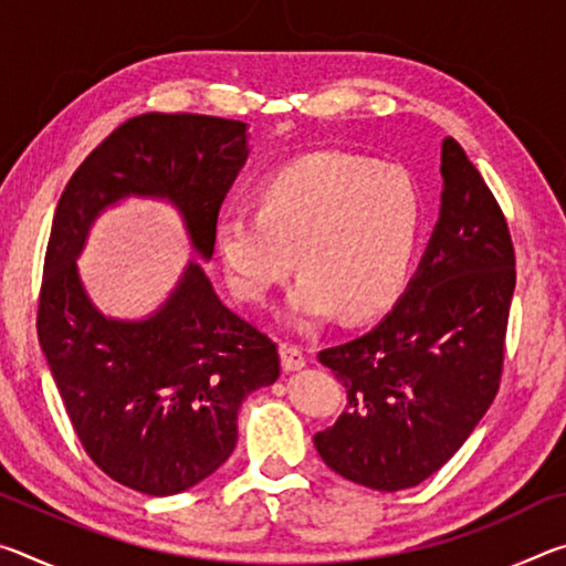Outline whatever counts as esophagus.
Returning <instances> with one entry per match:
<instances>
[{
    "instance_id": "esophagus-1",
    "label": "esophagus",
    "mask_w": 566,
    "mask_h": 566,
    "mask_svg": "<svg viewBox=\"0 0 566 566\" xmlns=\"http://www.w3.org/2000/svg\"><path fill=\"white\" fill-rule=\"evenodd\" d=\"M306 364V354L294 347V344H284L282 347V367L284 371H300Z\"/></svg>"
}]
</instances>
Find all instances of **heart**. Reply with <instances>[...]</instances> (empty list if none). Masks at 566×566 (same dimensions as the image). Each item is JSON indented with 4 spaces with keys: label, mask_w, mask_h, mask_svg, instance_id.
Wrapping results in <instances>:
<instances>
[{
    "label": "heart",
    "mask_w": 566,
    "mask_h": 566,
    "mask_svg": "<svg viewBox=\"0 0 566 566\" xmlns=\"http://www.w3.org/2000/svg\"><path fill=\"white\" fill-rule=\"evenodd\" d=\"M419 219V191L405 169L317 151L266 177L256 212L219 217L214 247L239 300L266 302L296 262L304 274L286 319L310 327L342 310L359 322L405 292Z\"/></svg>",
    "instance_id": "obj_1"
}]
</instances>
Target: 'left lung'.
Wrapping results in <instances>:
<instances>
[{
  "mask_svg": "<svg viewBox=\"0 0 566 566\" xmlns=\"http://www.w3.org/2000/svg\"><path fill=\"white\" fill-rule=\"evenodd\" d=\"M442 179L439 222L405 296L371 332L319 352L349 407L314 447L334 472L379 492L442 469L502 381L516 282L510 227L452 137Z\"/></svg>",
  "mask_w": 566,
  "mask_h": 566,
  "instance_id": "1",
  "label": "left lung"
}]
</instances>
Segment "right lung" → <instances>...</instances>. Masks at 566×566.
I'll use <instances>...</instances> for the list:
<instances>
[{"mask_svg": "<svg viewBox=\"0 0 566 566\" xmlns=\"http://www.w3.org/2000/svg\"><path fill=\"white\" fill-rule=\"evenodd\" d=\"M247 124L149 112L119 124L74 171L56 205L36 332L84 452L151 496L185 492L237 447L247 395L280 377L276 344L219 302L197 262L159 312L109 319L76 274L84 239L122 197H167L209 260L224 197L247 161Z\"/></svg>", "mask_w": 566, "mask_h": 566, "instance_id": "obj_1", "label": "right lung"}]
</instances>
